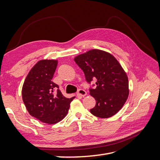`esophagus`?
I'll use <instances>...</instances> for the list:
<instances>
[{
	"label": "esophagus",
	"instance_id": "obj_1",
	"mask_svg": "<svg viewBox=\"0 0 160 160\" xmlns=\"http://www.w3.org/2000/svg\"><path fill=\"white\" fill-rule=\"evenodd\" d=\"M87 95V92L84 89H79L77 93V95L78 97H85Z\"/></svg>",
	"mask_w": 160,
	"mask_h": 160
}]
</instances>
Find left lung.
Returning a JSON list of instances; mask_svg holds the SVG:
<instances>
[{"label":"left lung","mask_w":160,"mask_h":160,"mask_svg":"<svg viewBox=\"0 0 160 160\" xmlns=\"http://www.w3.org/2000/svg\"><path fill=\"white\" fill-rule=\"evenodd\" d=\"M75 62L83 70L86 81L96 79L95 89L90 95L96 100L91 114L100 118H109L123 108L129 95L128 77L119 61L109 52L92 49L77 55Z\"/></svg>","instance_id":"8db88e82"}]
</instances>
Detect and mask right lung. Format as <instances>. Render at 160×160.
I'll use <instances>...</instances> for the list:
<instances>
[{
    "instance_id": "obj_1",
    "label": "right lung",
    "mask_w": 160,
    "mask_h": 160,
    "mask_svg": "<svg viewBox=\"0 0 160 160\" xmlns=\"http://www.w3.org/2000/svg\"><path fill=\"white\" fill-rule=\"evenodd\" d=\"M57 60L44 59L32 67L22 88L23 102L29 114L41 122L55 124L68 113L70 103L75 97L67 98L52 81Z\"/></svg>"
}]
</instances>
